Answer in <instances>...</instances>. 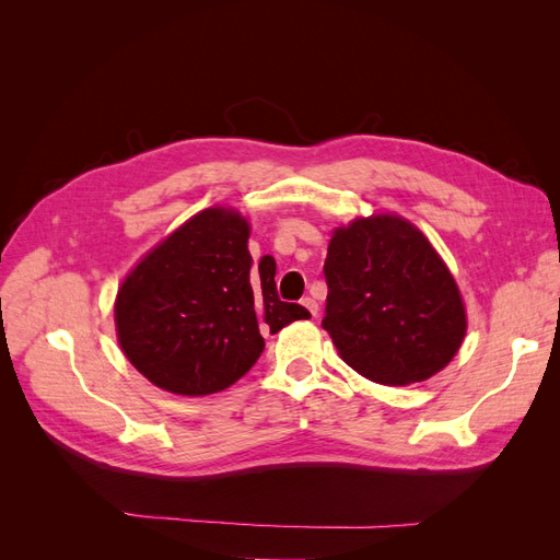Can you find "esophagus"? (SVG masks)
<instances>
[{"label": "esophagus", "mask_w": 560, "mask_h": 560, "mask_svg": "<svg viewBox=\"0 0 560 560\" xmlns=\"http://www.w3.org/2000/svg\"><path fill=\"white\" fill-rule=\"evenodd\" d=\"M301 306L306 308L313 317H317V311H319V308H317V301H315L313 296H306V299H303V301H301Z\"/></svg>", "instance_id": "obj_1"}]
</instances>
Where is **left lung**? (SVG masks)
Returning <instances> with one entry per match:
<instances>
[{
  "label": "left lung",
  "instance_id": "left-lung-1",
  "mask_svg": "<svg viewBox=\"0 0 560 560\" xmlns=\"http://www.w3.org/2000/svg\"><path fill=\"white\" fill-rule=\"evenodd\" d=\"M327 315L341 360L381 385L439 374L460 350L467 308L428 235L395 212L354 217L327 247Z\"/></svg>",
  "mask_w": 560,
  "mask_h": 560
}]
</instances>
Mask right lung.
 <instances>
[{"instance_id": "add662e5", "label": "right lung", "mask_w": 560, "mask_h": 560, "mask_svg": "<svg viewBox=\"0 0 560 560\" xmlns=\"http://www.w3.org/2000/svg\"><path fill=\"white\" fill-rule=\"evenodd\" d=\"M249 222L212 206L186 219L130 268L114 301L116 338L128 362L165 393L202 397L241 381L278 334L311 313L284 303L276 261L259 270L247 249Z\"/></svg>"}]
</instances>
